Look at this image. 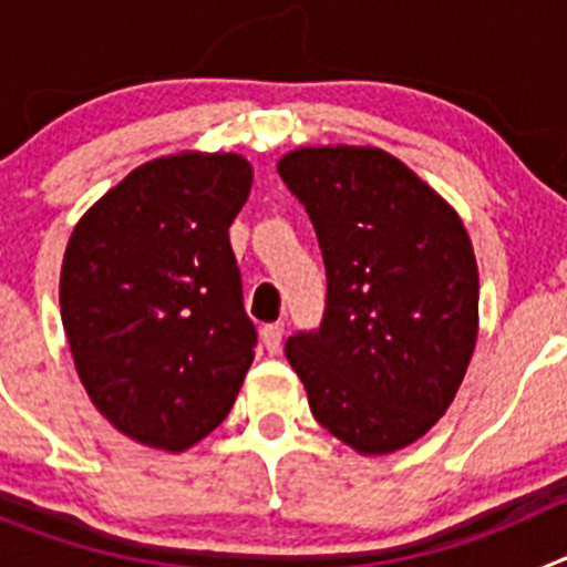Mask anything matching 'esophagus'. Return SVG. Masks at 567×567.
Masks as SVG:
<instances>
[{
  "mask_svg": "<svg viewBox=\"0 0 567 567\" xmlns=\"http://www.w3.org/2000/svg\"><path fill=\"white\" fill-rule=\"evenodd\" d=\"M260 340H264L269 354L278 352L280 340H284V323H267V327L260 329Z\"/></svg>",
  "mask_w": 567,
  "mask_h": 567,
  "instance_id": "34e87169",
  "label": "esophagus"
}]
</instances>
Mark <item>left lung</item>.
I'll use <instances>...</instances> for the list:
<instances>
[{"label":"left lung","mask_w":567,"mask_h":567,"mask_svg":"<svg viewBox=\"0 0 567 567\" xmlns=\"http://www.w3.org/2000/svg\"><path fill=\"white\" fill-rule=\"evenodd\" d=\"M278 173L327 267L320 329L287 340L309 409L360 454H389L445 414L477 343V258L460 215L378 147H300Z\"/></svg>","instance_id":"left-lung-1"}]
</instances>
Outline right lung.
Instances as JSON below:
<instances>
[{
  "instance_id": "1",
  "label": "right lung",
  "mask_w": 567,
  "mask_h": 567,
  "mask_svg": "<svg viewBox=\"0 0 567 567\" xmlns=\"http://www.w3.org/2000/svg\"><path fill=\"white\" fill-rule=\"evenodd\" d=\"M252 167L178 153L135 167L68 240L59 303L76 372L127 437L184 452L221 425L252 365L229 224Z\"/></svg>"
}]
</instances>
